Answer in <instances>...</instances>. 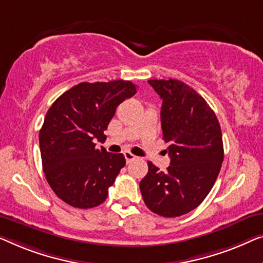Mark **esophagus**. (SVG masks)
Here are the masks:
<instances>
[{"label":"esophagus","instance_id":"obj_1","mask_svg":"<svg viewBox=\"0 0 263 263\" xmlns=\"http://www.w3.org/2000/svg\"><path fill=\"white\" fill-rule=\"evenodd\" d=\"M124 156H125V160H126L127 163H130L131 161L136 160V158H137V157L135 156V155L130 153V151H125V153H124Z\"/></svg>","mask_w":263,"mask_h":263}]
</instances>
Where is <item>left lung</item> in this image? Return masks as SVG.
<instances>
[{"mask_svg":"<svg viewBox=\"0 0 263 263\" xmlns=\"http://www.w3.org/2000/svg\"><path fill=\"white\" fill-rule=\"evenodd\" d=\"M162 99L161 124L168 144L167 172L147 162L139 182L147 209L162 217L194 210L212 190L224 160L219 121L205 99L177 80L147 81Z\"/></svg>","mask_w":263,"mask_h":263,"instance_id":"1","label":"left lung"}]
</instances>
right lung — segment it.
I'll return each instance as SVG.
<instances>
[{
    "mask_svg": "<svg viewBox=\"0 0 263 263\" xmlns=\"http://www.w3.org/2000/svg\"><path fill=\"white\" fill-rule=\"evenodd\" d=\"M137 93L130 81L82 82L62 94L47 110L39 132L43 170L59 199L77 209L106 200L126 164L123 154L98 149L117 107Z\"/></svg>",
    "mask_w": 263,
    "mask_h": 263,
    "instance_id": "right-lung-1",
    "label": "right lung"
}]
</instances>
